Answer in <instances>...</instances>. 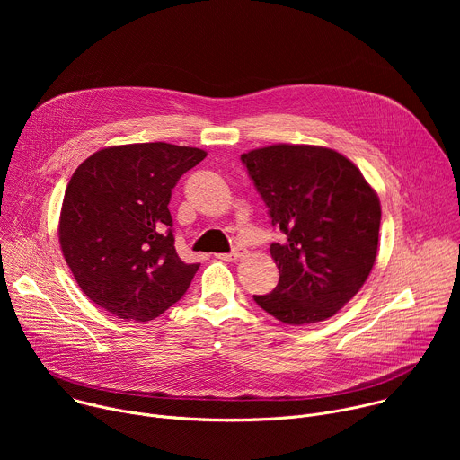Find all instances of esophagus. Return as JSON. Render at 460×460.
I'll return each instance as SVG.
<instances>
[{
    "instance_id": "34e87169",
    "label": "esophagus",
    "mask_w": 460,
    "mask_h": 460,
    "mask_svg": "<svg viewBox=\"0 0 460 460\" xmlns=\"http://www.w3.org/2000/svg\"><path fill=\"white\" fill-rule=\"evenodd\" d=\"M242 256V251H231V252H218L217 254V258H220V260H226V261H231V260H238Z\"/></svg>"
}]
</instances>
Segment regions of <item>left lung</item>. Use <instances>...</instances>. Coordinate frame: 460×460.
I'll use <instances>...</instances> for the list:
<instances>
[{
  "instance_id": "1",
  "label": "left lung",
  "mask_w": 460,
  "mask_h": 460,
  "mask_svg": "<svg viewBox=\"0 0 460 460\" xmlns=\"http://www.w3.org/2000/svg\"><path fill=\"white\" fill-rule=\"evenodd\" d=\"M284 238L270 251L280 273L254 302L289 325L322 322L364 286L378 249L380 202L341 153L279 144L240 156Z\"/></svg>"
}]
</instances>
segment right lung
<instances>
[{
	"instance_id": "right-lung-1",
	"label": "right lung",
	"mask_w": 460,
	"mask_h": 460,
	"mask_svg": "<svg viewBox=\"0 0 460 460\" xmlns=\"http://www.w3.org/2000/svg\"><path fill=\"white\" fill-rule=\"evenodd\" d=\"M208 156L196 147L130 144L89 156L73 174L59 215V245L80 289L105 311L137 322L160 316L200 264L174 249L171 192Z\"/></svg>"
}]
</instances>
